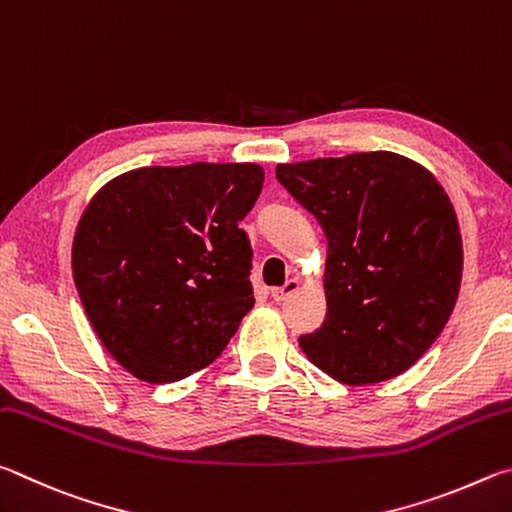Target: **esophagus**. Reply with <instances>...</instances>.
<instances>
[{
	"label": "esophagus",
	"mask_w": 512,
	"mask_h": 512,
	"mask_svg": "<svg viewBox=\"0 0 512 512\" xmlns=\"http://www.w3.org/2000/svg\"><path fill=\"white\" fill-rule=\"evenodd\" d=\"M299 288H301V283H299L297 279H290L288 283L283 285V288H274V290H272V299H274V301L290 299L294 292H299Z\"/></svg>",
	"instance_id": "34e87169"
}]
</instances>
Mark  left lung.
Returning a JSON list of instances; mask_svg holds the SVG:
<instances>
[{"label": "left lung", "instance_id": "left-lung-1", "mask_svg": "<svg viewBox=\"0 0 512 512\" xmlns=\"http://www.w3.org/2000/svg\"><path fill=\"white\" fill-rule=\"evenodd\" d=\"M328 238L326 321L301 335L308 360L337 382L396 378L450 319L463 274L459 218L441 182L389 150L276 166Z\"/></svg>", "mask_w": 512, "mask_h": 512}]
</instances>
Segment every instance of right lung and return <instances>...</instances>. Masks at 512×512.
<instances>
[{"instance_id":"right-lung-1","label":"right lung","mask_w":512,"mask_h":512,"mask_svg":"<svg viewBox=\"0 0 512 512\" xmlns=\"http://www.w3.org/2000/svg\"><path fill=\"white\" fill-rule=\"evenodd\" d=\"M263 179L249 161L146 166L87 202L71 245L74 283L101 344L137 380L202 371L254 308L238 222Z\"/></svg>"}]
</instances>
